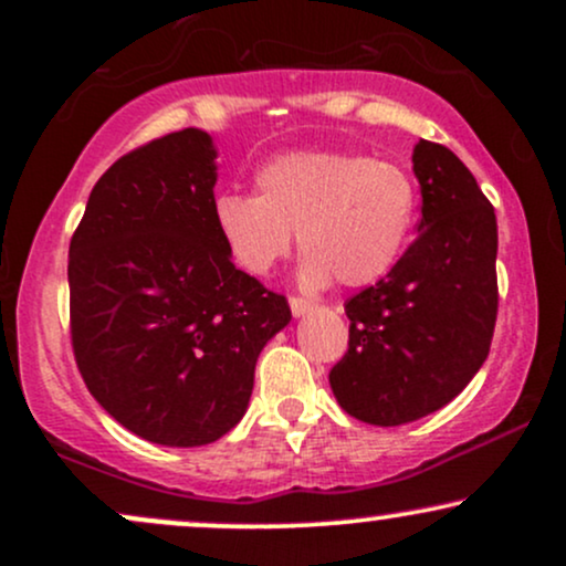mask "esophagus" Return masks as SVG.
Segmentation results:
<instances>
[{
  "mask_svg": "<svg viewBox=\"0 0 566 566\" xmlns=\"http://www.w3.org/2000/svg\"><path fill=\"white\" fill-rule=\"evenodd\" d=\"M290 308H292V316H303L314 308V303L305 301V297H290Z\"/></svg>",
  "mask_w": 566,
  "mask_h": 566,
  "instance_id": "obj_1",
  "label": "esophagus"
}]
</instances>
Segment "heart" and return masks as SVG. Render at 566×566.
Returning <instances> with one entry per match:
<instances>
[{
	"label": "heart",
	"mask_w": 566,
	"mask_h": 566,
	"mask_svg": "<svg viewBox=\"0 0 566 566\" xmlns=\"http://www.w3.org/2000/svg\"><path fill=\"white\" fill-rule=\"evenodd\" d=\"M258 197L223 193L216 226L231 258L250 274H269L290 255L292 233L303 252L305 287L378 282L405 255L418 188L394 161L359 154L297 151L258 172Z\"/></svg>",
	"instance_id": "b5f03b06"
}]
</instances>
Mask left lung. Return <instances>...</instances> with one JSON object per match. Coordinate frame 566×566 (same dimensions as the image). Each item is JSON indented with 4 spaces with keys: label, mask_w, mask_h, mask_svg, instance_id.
Here are the masks:
<instances>
[{
    "label": "left lung",
    "mask_w": 566,
    "mask_h": 566,
    "mask_svg": "<svg viewBox=\"0 0 566 566\" xmlns=\"http://www.w3.org/2000/svg\"><path fill=\"white\" fill-rule=\"evenodd\" d=\"M412 170L423 197L418 239L346 303L348 350L329 373L337 405L369 426H405L450 405L495 333V210L447 146L418 140Z\"/></svg>",
    "instance_id": "1"
}]
</instances>
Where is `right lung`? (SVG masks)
I'll list each match as a JSON object with an SVG mask.
<instances>
[{
  "label": "right lung",
  "mask_w": 566,
  "mask_h": 566,
  "mask_svg": "<svg viewBox=\"0 0 566 566\" xmlns=\"http://www.w3.org/2000/svg\"><path fill=\"white\" fill-rule=\"evenodd\" d=\"M216 159L197 127L125 154L95 184L69 247L76 367L116 423L165 447L229 433L258 356L292 319L284 295L231 263Z\"/></svg>",
  "instance_id": "1"
}]
</instances>
